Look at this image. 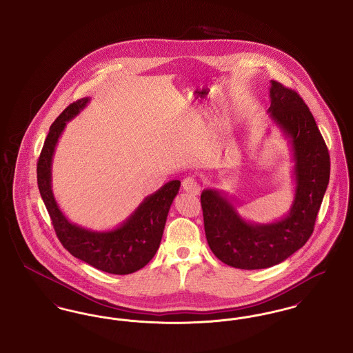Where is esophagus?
Listing matches in <instances>:
<instances>
[{"instance_id":"obj_1","label":"esophagus","mask_w":353,"mask_h":353,"mask_svg":"<svg viewBox=\"0 0 353 353\" xmlns=\"http://www.w3.org/2000/svg\"><path fill=\"white\" fill-rule=\"evenodd\" d=\"M183 189L190 194H200V192H201V186L193 177H186L185 179L183 181Z\"/></svg>"}]
</instances>
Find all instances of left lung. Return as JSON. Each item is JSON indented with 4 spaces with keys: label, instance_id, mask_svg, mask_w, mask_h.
<instances>
[{
    "label": "left lung",
    "instance_id": "left-lung-1",
    "mask_svg": "<svg viewBox=\"0 0 353 353\" xmlns=\"http://www.w3.org/2000/svg\"><path fill=\"white\" fill-rule=\"evenodd\" d=\"M270 119L285 136L294 180V199L283 217L259 223L243 219L233 194L216 188L201 193L205 234L223 263L242 270L268 269L298 252L314 232L330 181V154L316 121L302 98L270 81Z\"/></svg>",
    "mask_w": 353,
    "mask_h": 353
}]
</instances>
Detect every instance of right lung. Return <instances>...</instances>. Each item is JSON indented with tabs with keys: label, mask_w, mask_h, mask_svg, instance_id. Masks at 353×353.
I'll use <instances>...</instances> for the list:
<instances>
[{
	"label": "right lung",
	"mask_w": 353,
	"mask_h": 353,
	"mask_svg": "<svg viewBox=\"0 0 353 353\" xmlns=\"http://www.w3.org/2000/svg\"><path fill=\"white\" fill-rule=\"evenodd\" d=\"M90 98L74 101L51 124L37 164L41 197L50 214L61 243L71 255L108 274L127 275L143 269L157 252L172 202L181 183L172 180L147 196L120 225L110 230H92L79 226L63 214L52 193V157L66 124L78 117Z\"/></svg>",
	"instance_id": "1"
}]
</instances>
